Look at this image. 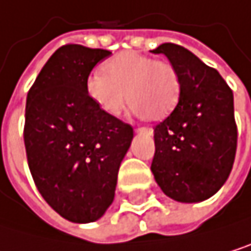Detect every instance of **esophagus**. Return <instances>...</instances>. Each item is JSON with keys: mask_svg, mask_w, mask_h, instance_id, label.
Returning <instances> with one entry per match:
<instances>
[{"mask_svg": "<svg viewBox=\"0 0 251 251\" xmlns=\"http://www.w3.org/2000/svg\"><path fill=\"white\" fill-rule=\"evenodd\" d=\"M136 131L137 133H145V134H152V130L148 128V127H141V128H137Z\"/></svg>", "mask_w": 251, "mask_h": 251, "instance_id": "esophagus-1", "label": "esophagus"}]
</instances>
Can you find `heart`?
Masks as SVG:
<instances>
[{
	"label": "heart",
	"mask_w": 251,
	"mask_h": 251,
	"mask_svg": "<svg viewBox=\"0 0 251 251\" xmlns=\"http://www.w3.org/2000/svg\"><path fill=\"white\" fill-rule=\"evenodd\" d=\"M103 73L86 79V94L107 117H120L128 99L133 114L161 120L179 100L181 79L169 61L127 50L106 61Z\"/></svg>",
	"instance_id": "heart-1"
}]
</instances>
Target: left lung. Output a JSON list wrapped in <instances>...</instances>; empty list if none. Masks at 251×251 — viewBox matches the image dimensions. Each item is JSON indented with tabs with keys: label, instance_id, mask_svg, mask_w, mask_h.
I'll use <instances>...</instances> for the list:
<instances>
[{
	"label": "left lung",
	"instance_id": "obj_1",
	"mask_svg": "<svg viewBox=\"0 0 251 251\" xmlns=\"http://www.w3.org/2000/svg\"><path fill=\"white\" fill-rule=\"evenodd\" d=\"M151 52L166 55L181 79L178 104L154 127L151 171L171 199L202 202L222 189L233 166L238 131L232 90L217 70L179 45L163 43Z\"/></svg>",
	"mask_w": 251,
	"mask_h": 251
}]
</instances>
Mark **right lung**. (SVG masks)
Segmentation results:
<instances>
[{
    "label": "right lung",
    "mask_w": 251,
    "mask_h": 251,
    "mask_svg": "<svg viewBox=\"0 0 251 251\" xmlns=\"http://www.w3.org/2000/svg\"><path fill=\"white\" fill-rule=\"evenodd\" d=\"M109 50H55L26 96L24 141L43 199L73 223L99 220L114 202L133 128L107 117L86 94V79Z\"/></svg>",
    "instance_id": "obj_1"
}]
</instances>
